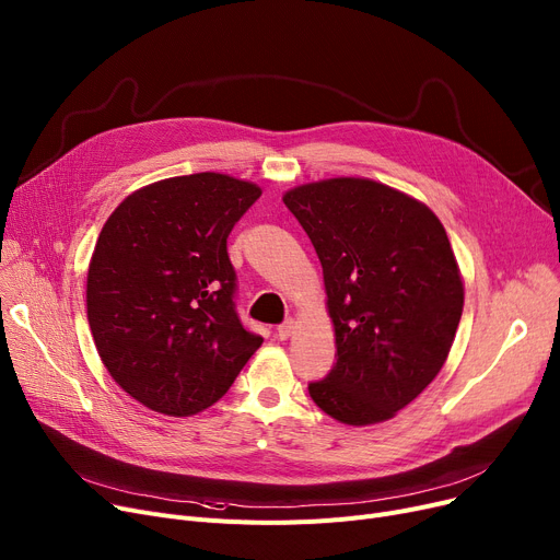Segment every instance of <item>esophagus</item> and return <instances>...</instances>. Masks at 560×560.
Returning <instances> with one entry per match:
<instances>
[{"instance_id": "34e87169", "label": "esophagus", "mask_w": 560, "mask_h": 560, "mask_svg": "<svg viewBox=\"0 0 560 560\" xmlns=\"http://www.w3.org/2000/svg\"><path fill=\"white\" fill-rule=\"evenodd\" d=\"M295 327H298L295 319H285L283 325L277 327V338H279V340H288L292 334H295Z\"/></svg>"}]
</instances>
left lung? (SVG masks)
<instances>
[{
	"instance_id": "8db88e82",
	"label": "left lung",
	"mask_w": 560,
	"mask_h": 560,
	"mask_svg": "<svg viewBox=\"0 0 560 560\" xmlns=\"http://www.w3.org/2000/svg\"><path fill=\"white\" fill-rule=\"evenodd\" d=\"M322 262L336 363L308 393L345 424L390 420L445 365L463 281L445 226L418 199L370 179L283 195Z\"/></svg>"
}]
</instances>
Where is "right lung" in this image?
Listing matches in <instances>:
<instances>
[{
	"instance_id": "1",
	"label": "right lung",
	"mask_w": 560,
	"mask_h": 560,
	"mask_svg": "<svg viewBox=\"0 0 560 560\" xmlns=\"http://www.w3.org/2000/svg\"><path fill=\"white\" fill-rule=\"evenodd\" d=\"M260 188L199 172L144 186L106 220L88 270V325L125 393L186 418L215 404L262 338L235 311L226 238Z\"/></svg>"
}]
</instances>
